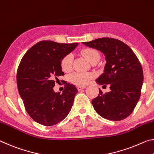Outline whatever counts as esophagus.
<instances>
[{
	"label": "esophagus",
	"mask_w": 154,
	"mask_h": 154,
	"mask_svg": "<svg viewBox=\"0 0 154 154\" xmlns=\"http://www.w3.org/2000/svg\"><path fill=\"white\" fill-rule=\"evenodd\" d=\"M85 88H86V87H85V86H78L77 87V89L79 91H81L82 89H85Z\"/></svg>",
	"instance_id": "34e87169"
}]
</instances>
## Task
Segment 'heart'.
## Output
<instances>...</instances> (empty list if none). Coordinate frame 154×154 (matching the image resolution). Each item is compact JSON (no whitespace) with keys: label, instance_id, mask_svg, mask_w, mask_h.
I'll return each mask as SVG.
<instances>
[{"label":"heart","instance_id":"heart-1","mask_svg":"<svg viewBox=\"0 0 154 154\" xmlns=\"http://www.w3.org/2000/svg\"><path fill=\"white\" fill-rule=\"evenodd\" d=\"M81 54L89 61L92 63L100 59V54L96 50L91 48H87L81 50ZM73 57L72 54H67L62 58L60 60V67L65 72H68L72 69ZM94 74L91 72H74L69 75V80L79 86H85L89 82Z\"/></svg>","mask_w":154,"mask_h":154}]
</instances>
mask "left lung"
<instances>
[{
    "instance_id": "1",
    "label": "left lung",
    "mask_w": 154,
    "mask_h": 154,
    "mask_svg": "<svg viewBox=\"0 0 154 154\" xmlns=\"http://www.w3.org/2000/svg\"><path fill=\"white\" fill-rule=\"evenodd\" d=\"M82 44L103 52L106 60L104 73L96 82L109 85L110 91L103 94L99 89V95L91 102L95 110L108 120L125 119L133 112L141 94L143 72L139 60L119 39L102 37Z\"/></svg>"
}]
</instances>
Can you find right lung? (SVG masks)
Here are the masks:
<instances>
[{"instance_id":"add662e5","label":"right lung","mask_w":154,"mask_h":154,"mask_svg":"<svg viewBox=\"0 0 154 154\" xmlns=\"http://www.w3.org/2000/svg\"><path fill=\"white\" fill-rule=\"evenodd\" d=\"M78 44L41 41L21 59L17 70V89L28 114L39 124H57L71 110L78 93L75 85L66 82L62 94L54 92L53 87L58 77L64 75L60 67L62 58Z\"/></svg>"}]
</instances>
